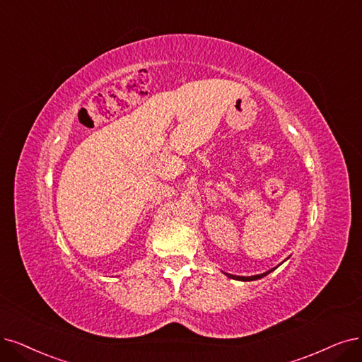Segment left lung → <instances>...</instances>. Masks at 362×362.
<instances>
[{
	"mask_svg": "<svg viewBox=\"0 0 362 362\" xmlns=\"http://www.w3.org/2000/svg\"><path fill=\"white\" fill-rule=\"evenodd\" d=\"M270 272H273V270H270ZM270 272L262 273V274H257V276H250V277H243V276H233V274H226V276L231 277V279H235V280H243V282H250V280H257V279H261V277L267 276V274H269Z\"/></svg>",
	"mask_w": 362,
	"mask_h": 362,
	"instance_id": "left-lung-1",
	"label": "left lung"
}]
</instances>
